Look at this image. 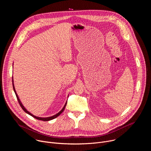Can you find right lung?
I'll list each match as a JSON object with an SVG mask.
<instances>
[{"instance_id": "obj_1", "label": "right lung", "mask_w": 151, "mask_h": 151, "mask_svg": "<svg viewBox=\"0 0 151 151\" xmlns=\"http://www.w3.org/2000/svg\"><path fill=\"white\" fill-rule=\"evenodd\" d=\"M12 85H13V89H14V92H15V95H16V97H17V100H18V103H19V105H20V106L21 107V108L23 109V110L26 112V113H27V114H29V115H31L32 116H33V118H36V119H39V120H41V121H50V120H52V119H54V118H57V116H58L63 111H64V109H65V107H66V104H67V101L66 102V103H65V104H64V107H63V109L58 112V113H57V114H55V115H53V116H50V117H46V118H42V117H38V116H35V115H33V114H32L30 112H29L26 108L24 107V106L23 105V104L21 103V101H20V100H19V97H18V95H17V92H16V91H15V87H14V81H13V79H12Z\"/></svg>"}]
</instances>
